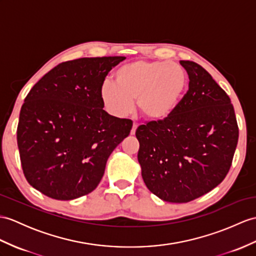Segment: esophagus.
<instances>
[{
  "label": "esophagus",
  "instance_id": "esophagus-1",
  "mask_svg": "<svg viewBox=\"0 0 256 256\" xmlns=\"http://www.w3.org/2000/svg\"><path fill=\"white\" fill-rule=\"evenodd\" d=\"M136 128H138V124H132V132H130V134H136Z\"/></svg>",
  "mask_w": 256,
  "mask_h": 256
}]
</instances>
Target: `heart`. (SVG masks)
I'll return each instance as SVG.
<instances>
[{
  "label": "heart",
  "instance_id": "1",
  "mask_svg": "<svg viewBox=\"0 0 256 256\" xmlns=\"http://www.w3.org/2000/svg\"><path fill=\"white\" fill-rule=\"evenodd\" d=\"M115 84L106 82L101 98L112 114L124 116L134 108L151 120L170 116L186 86V74L175 63L158 60H134L115 72Z\"/></svg>",
  "mask_w": 256,
  "mask_h": 256
}]
</instances>
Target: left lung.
<instances>
[{"label":"left lung","instance_id":"left-lung-1","mask_svg":"<svg viewBox=\"0 0 256 256\" xmlns=\"http://www.w3.org/2000/svg\"><path fill=\"white\" fill-rule=\"evenodd\" d=\"M189 90L172 113L136 130L138 160L148 189L162 200L186 203L220 184L230 170L239 138L234 110L202 66L180 60Z\"/></svg>","mask_w":256,"mask_h":256}]
</instances>
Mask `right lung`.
<instances>
[{
  "label": "right lung",
  "instance_id": "obj_1",
  "mask_svg": "<svg viewBox=\"0 0 256 256\" xmlns=\"http://www.w3.org/2000/svg\"><path fill=\"white\" fill-rule=\"evenodd\" d=\"M124 56L82 58L55 66L29 91L20 110L17 144L24 175L55 200L94 190L110 153L132 120L103 110L101 89Z\"/></svg>",
  "mask_w": 256,
  "mask_h": 256
}]
</instances>
